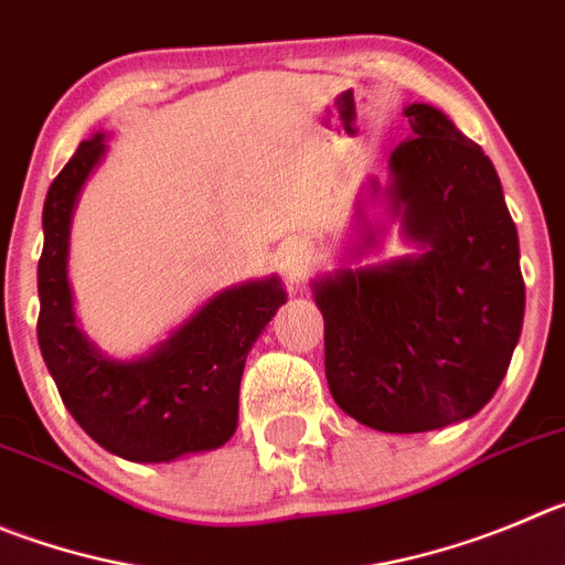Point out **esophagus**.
Here are the masks:
<instances>
[{"label": "esophagus", "instance_id": "1", "mask_svg": "<svg viewBox=\"0 0 565 565\" xmlns=\"http://www.w3.org/2000/svg\"><path fill=\"white\" fill-rule=\"evenodd\" d=\"M312 265V250L303 239H289L278 247V267L287 278H300Z\"/></svg>", "mask_w": 565, "mask_h": 565}]
</instances>
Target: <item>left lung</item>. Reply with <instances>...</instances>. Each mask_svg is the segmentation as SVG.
Returning <instances> with one entry per match:
<instances>
[{
	"label": "left lung",
	"mask_w": 565,
	"mask_h": 565,
	"mask_svg": "<svg viewBox=\"0 0 565 565\" xmlns=\"http://www.w3.org/2000/svg\"><path fill=\"white\" fill-rule=\"evenodd\" d=\"M387 189L413 256L340 267L312 284L337 407L379 431H431L493 398L524 323L519 234L482 147L431 105L404 108ZM362 220V209H360ZM379 234L365 223L362 250Z\"/></svg>",
	"instance_id": "obj_1"
}]
</instances>
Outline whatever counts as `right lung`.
Returning a JSON list of instances; mask_svg holds the SVG:
<instances>
[{
  "mask_svg": "<svg viewBox=\"0 0 565 565\" xmlns=\"http://www.w3.org/2000/svg\"><path fill=\"white\" fill-rule=\"evenodd\" d=\"M105 156V134L81 141L44 200L39 262V345L72 418L105 451L130 462H172L220 449L239 420L247 351L287 292L276 276L209 298L139 360H110L77 329L68 289V231L83 183Z\"/></svg>",
  "mask_w": 565,
  "mask_h": 565,
  "instance_id": "obj_1",
  "label": "right lung"
}]
</instances>
